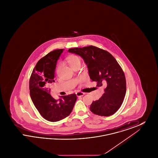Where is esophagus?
<instances>
[{
  "label": "esophagus",
  "mask_w": 158,
  "mask_h": 158,
  "mask_svg": "<svg viewBox=\"0 0 158 158\" xmlns=\"http://www.w3.org/2000/svg\"><path fill=\"white\" fill-rule=\"evenodd\" d=\"M76 96H77V97H81L83 96L85 94L83 93L82 92H77L76 93Z\"/></svg>",
  "instance_id": "34e87169"
}]
</instances>
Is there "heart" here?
<instances>
[{
	"label": "heart",
	"instance_id": "1",
	"mask_svg": "<svg viewBox=\"0 0 158 158\" xmlns=\"http://www.w3.org/2000/svg\"><path fill=\"white\" fill-rule=\"evenodd\" d=\"M66 61H68L69 65L73 68L77 64H81V58L79 56H78L77 55H75V54H72V55H69L66 57ZM60 69V65L59 64L56 69V72L57 73H59Z\"/></svg>",
	"mask_w": 158,
	"mask_h": 158
}]
</instances>
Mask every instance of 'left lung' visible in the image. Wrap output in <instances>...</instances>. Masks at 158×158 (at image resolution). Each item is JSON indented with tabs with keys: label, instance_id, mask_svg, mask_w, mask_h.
<instances>
[{
	"label": "left lung",
	"instance_id": "1",
	"mask_svg": "<svg viewBox=\"0 0 158 158\" xmlns=\"http://www.w3.org/2000/svg\"><path fill=\"white\" fill-rule=\"evenodd\" d=\"M68 52L82 57L97 87L106 86L102 96L91 104V112L105 117L114 114L120 108L126 92L125 75L117 60L109 52L93 45L70 48Z\"/></svg>",
	"mask_w": 158,
	"mask_h": 158
}]
</instances>
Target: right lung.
<instances>
[{"label": "right lung", "mask_w": 158, "mask_h": 158, "mask_svg": "<svg viewBox=\"0 0 158 158\" xmlns=\"http://www.w3.org/2000/svg\"><path fill=\"white\" fill-rule=\"evenodd\" d=\"M63 50H55L39 60L30 79V92L33 104L44 118L52 122L61 120L69 116L77 99L75 94L61 96L58 100L50 94V87L54 82L57 61Z\"/></svg>", "instance_id": "obj_1"}]
</instances>
